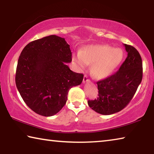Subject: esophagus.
Here are the masks:
<instances>
[{
  "label": "esophagus",
  "mask_w": 154,
  "mask_h": 154,
  "mask_svg": "<svg viewBox=\"0 0 154 154\" xmlns=\"http://www.w3.org/2000/svg\"><path fill=\"white\" fill-rule=\"evenodd\" d=\"M85 82H90V80L88 79V77L86 75H85L84 77H83V83Z\"/></svg>",
  "instance_id": "obj_1"
}]
</instances>
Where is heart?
<instances>
[{
	"mask_svg": "<svg viewBox=\"0 0 154 154\" xmlns=\"http://www.w3.org/2000/svg\"><path fill=\"white\" fill-rule=\"evenodd\" d=\"M124 57L122 50L105 44L86 46L82 52L75 55L72 60L81 69L91 65V73L96 79H105L113 74Z\"/></svg>",
	"mask_w": 154,
	"mask_h": 154,
	"instance_id": "heart-1",
	"label": "heart"
}]
</instances>
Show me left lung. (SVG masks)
<instances>
[{
  "mask_svg": "<svg viewBox=\"0 0 154 154\" xmlns=\"http://www.w3.org/2000/svg\"><path fill=\"white\" fill-rule=\"evenodd\" d=\"M127 57L116 73L97 82L98 97L88 100L96 112L110 115L122 110L135 95L143 77L140 54L133 46L124 44Z\"/></svg>",
  "mask_w": 154,
  "mask_h": 154,
  "instance_id": "left-lung-1",
  "label": "left lung"
}]
</instances>
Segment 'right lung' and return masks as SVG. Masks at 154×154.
<instances>
[{
    "label": "right lung",
    "instance_id": "obj_1",
    "mask_svg": "<svg viewBox=\"0 0 154 154\" xmlns=\"http://www.w3.org/2000/svg\"><path fill=\"white\" fill-rule=\"evenodd\" d=\"M72 52L65 38L51 35L29 43L19 56L15 83L25 103L40 115L51 116L65 105L69 89L82 83L83 75L66 63Z\"/></svg>",
    "mask_w": 154,
    "mask_h": 154
}]
</instances>
